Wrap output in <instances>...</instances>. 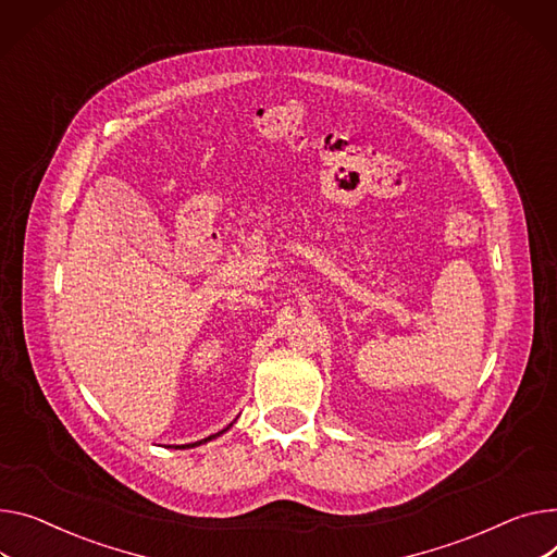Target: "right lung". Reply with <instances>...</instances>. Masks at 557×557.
<instances>
[{
    "instance_id": "obj_1",
    "label": "right lung",
    "mask_w": 557,
    "mask_h": 557,
    "mask_svg": "<svg viewBox=\"0 0 557 557\" xmlns=\"http://www.w3.org/2000/svg\"><path fill=\"white\" fill-rule=\"evenodd\" d=\"M233 423H235V421H233ZM233 423H231L228 428H224V430H221V432H216V434H210L208 438H201V441H197V443H188V446H176V448H197V446H201V443H208V441H212V438L221 436V434H224V432H228V430L233 428Z\"/></svg>"
}]
</instances>
